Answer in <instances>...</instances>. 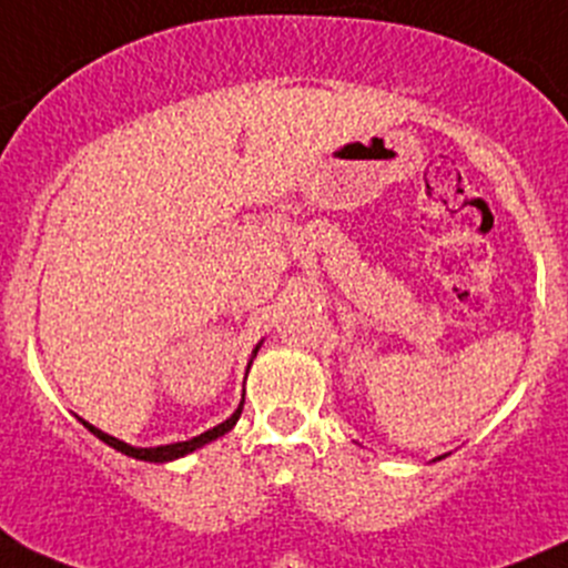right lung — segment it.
I'll return each mask as SVG.
<instances>
[{"label":"right lung","mask_w":568,"mask_h":568,"mask_svg":"<svg viewBox=\"0 0 568 568\" xmlns=\"http://www.w3.org/2000/svg\"><path fill=\"white\" fill-rule=\"evenodd\" d=\"M239 415H242V404H239V409L233 412V415L227 417L225 423H220V426H214V428H211V432L200 434V437H192V439H186V443L159 445V448H131V445H125V443H120V439L109 437V434L101 432V428H95V426H90V423H84L82 417H79V420H82L84 426H88L90 432H93L95 437L101 439V443H106L109 448L120 450V454L131 456V459H140V462H173V459H181V456L192 454V450L203 448V445H205V443H211V439H216V437H222V434H227V432H231V428L236 426Z\"/></svg>","instance_id":"add662e5"}]
</instances>
